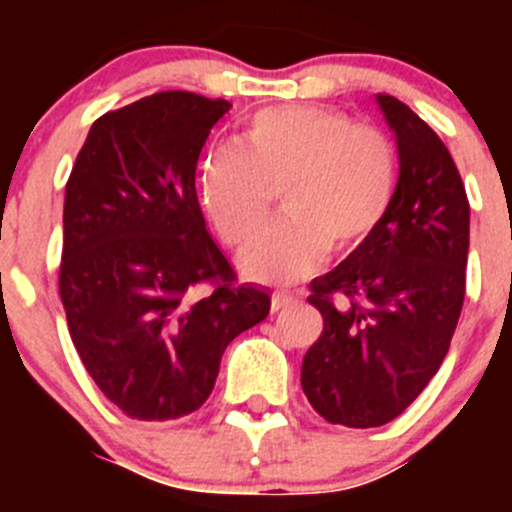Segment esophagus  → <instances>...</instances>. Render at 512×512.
Here are the masks:
<instances>
[{
  "label": "esophagus",
  "instance_id": "obj_1",
  "mask_svg": "<svg viewBox=\"0 0 512 512\" xmlns=\"http://www.w3.org/2000/svg\"><path fill=\"white\" fill-rule=\"evenodd\" d=\"M297 302L295 295H289L287 289H277L274 295H271V310L274 312H282L287 310V307H292Z\"/></svg>",
  "mask_w": 512,
  "mask_h": 512
}]
</instances>
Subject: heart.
Segmentation results:
<instances>
[{
	"label": "heart",
	"mask_w": 512,
	"mask_h": 512,
	"mask_svg": "<svg viewBox=\"0 0 512 512\" xmlns=\"http://www.w3.org/2000/svg\"><path fill=\"white\" fill-rule=\"evenodd\" d=\"M282 187L287 215L243 256L248 277L292 282L328 248L351 253L390 215L397 151L374 125L315 104L259 110L200 171L202 205L228 246L253 243Z\"/></svg>",
	"instance_id": "1"
}]
</instances>
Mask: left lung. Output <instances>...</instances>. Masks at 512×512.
Masks as SVG:
<instances>
[{
  "label": "left lung",
  "mask_w": 512,
  "mask_h": 512,
  "mask_svg": "<svg viewBox=\"0 0 512 512\" xmlns=\"http://www.w3.org/2000/svg\"><path fill=\"white\" fill-rule=\"evenodd\" d=\"M400 153L382 228L310 284L323 333L302 361V390L333 425L390 423L436 377L467 289L469 200L449 148L408 104L377 94Z\"/></svg>",
  "instance_id": "obj_1"
}]
</instances>
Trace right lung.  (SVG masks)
I'll return each instance as SVG.
<instances>
[{"mask_svg":"<svg viewBox=\"0 0 512 512\" xmlns=\"http://www.w3.org/2000/svg\"><path fill=\"white\" fill-rule=\"evenodd\" d=\"M230 102L158 92L99 117L63 202L61 292L71 341L133 420L202 408L223 351L269 315L205 228L194 174Z\"/></svg>","mask_w":512,"mask_h":512,"instance_id":"add662e5","label":"right lung"}]
</instances>
